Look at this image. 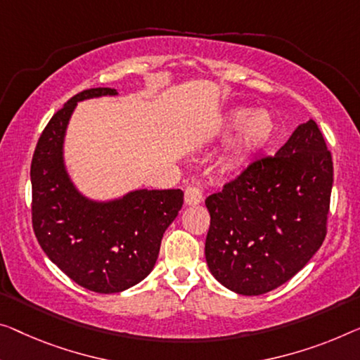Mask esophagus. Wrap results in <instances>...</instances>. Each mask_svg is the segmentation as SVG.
I'll list each match as a JSON object with an SVG mask.
<instances>
[{
    "label": "esophagus",
    "mask_w": 360,
    "mask_h": 360,
    "mask_svg": "<svg viewBox=\"0 0 360 360\" xmlns=\"http://www.w3.org/2000/svg\"><path fill=\"white\" fill-rule=\"evenodd\" d=\"M184 200H186V205H198V203H202V200H203L202 191L197 189V187H192V186L186 187Z\"/></svg>",
    "instance_id": "esophagus-1"
}]
</instances>
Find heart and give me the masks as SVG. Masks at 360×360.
I'll return each instance as SVG.
<instances>
[{
    "label": "heart",
    "mask_w": 360,
    "mask_h": 360,
    "mask_svg": "<svg viewBox=\"0 0 360 360\" xmlns=\"http://www.w3.org/2000/svg\"><path fill=\"white\" fill-rule=\"evenodd\" d=\"M219 132L223 137L238 132V137L224 160V169L229 173H239L273 141L276 134V122L275 117L265 110L252 112L249 108L238 106L224 112L219 122Z\"/></svg>",
    "instance_id": "obj_1"
}]
</instances>
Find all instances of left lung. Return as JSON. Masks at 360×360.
<instances>
[{"label": "left lung", "instance_id": "8db88e82", "mask_svg": "<svg viewBox=\"0 0 360 360\" xmlns=\"http://www.w3.org/2000/svg\"><path fill=\"white\" fill-rule=\"evenodd\" d=\"M333 160L317 122L207 197L205 259L231 291L259 296L302 270L326 236Z\"/></svg>", "mask_w": 360, "mask_h": 360}]
</instances>
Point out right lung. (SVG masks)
I'll return each instance as SVG.
<instances>
[{
	"instance_id": "1",
	"label": "right lung",
	"mask_w": 360,
	"mask_h": 360,
	"mask_svg": "<svg viewBox=\"0 0 360 360\" xmlns=\"http://www.w3.org/2000/svg\"><path fill=\"white\" fill-rule=\"evenodd\" d=\"M116 94L98 87L74 95L43 129L30 165L37 240L74 283L100 294L124 291L153 270L163 233L184 202L181 189H141L117 200L94 202L69 179L63 142L77 101Z\"/></svg>"
}]
</instances>
